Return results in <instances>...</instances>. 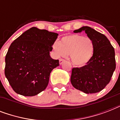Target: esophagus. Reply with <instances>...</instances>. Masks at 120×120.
<instances>
[{
    "label": "esophagus",
    "mask_w": 120,
    "mask_h": 120,
    "mask_svg": "<svg viewBox=\"0 0 120 120\" xmlns=\"http://www.w3.org/2000/svg\"><path fill=\"white\" fill-rule=\"evenodd\" d=\"M65 61V60H64V59H62V58H60V60H59V63H60V65H62L63 64V62H64Z\"/></svg>",
    "instance_id": "esophagus-1"
}]
</instances>
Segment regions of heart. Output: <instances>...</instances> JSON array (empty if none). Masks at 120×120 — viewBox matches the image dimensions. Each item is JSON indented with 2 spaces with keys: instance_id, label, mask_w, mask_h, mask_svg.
I'll return each mask as SVG.
<instances>
[{
  "instance_id": "1",
  "label": "heart",
  "mask_w": 120,
  "mask_h": 120,
  "mask_svg": "<svg viewBox=\"0 0 120 120\" xmlns=\"http://www.w3.org/2000/svg\"><path fill=\"white\" fill-rule=\"evenodd\" d=\"M52 49L57 56L70 55L71 62L78 67L85 65L91 60L95 49L91 38L77 34L64 37L60 43L53 44Z\"/></svg>"
}]
</instances>
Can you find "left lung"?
Here are the masks:
<instances>
[{
  "instance_id": "1",
  "label": "left lung",
  "mask_w": 120,
  "mask_h": 120,
  "mask_svg": "<svg viewBox=\"0 0 120 120\" xmlns=\"http://www.w3.org/2000/svg\"><path fill=\"white\" fill-rule=\"evenodd\" d=\"M85 32L94 43V53L91 60L83 67L73 68L70 78L71 85L85 93L101 91L111 80L116 68L113 47L107 37L87 26L73 32Z\"/></svg>"
}]
</instances>
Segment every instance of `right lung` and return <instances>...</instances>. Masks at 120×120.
Returning <instances> with one entry per match:
<instances>
[{
  "label": "right lung",
  "mask_w": 120,
  "mask_h": 120,
  "mask_svg": "<svg viewBox=\"0 0 120 120\" xmlns=\"http://www.w3.org/2000/svg\"><path fill=\"white\" fill-rule=\"evenodd\" d=\"M58 34L32 27L16 38L5 56V75L14 91L32 97L47 88L59 60L50 56Z\"/></svg>",
  "instance_id": "1"
}]
</instances>
